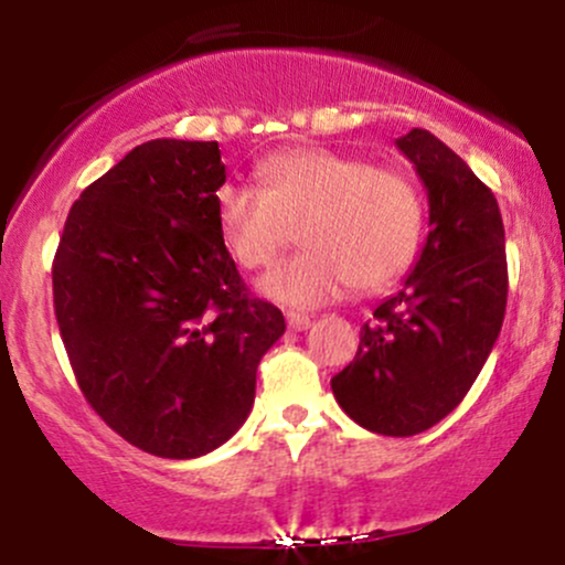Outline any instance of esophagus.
<instances>
[{"label":"esophagus","instance_id":"1","mask_svg":"<svg viewBox=\"0 0 565 565\" xmlns=\"http://www.w3.org/2000/svg\"><path fill=\"white\" fill-rule=\"evenodd\" d=\"M287 327L291 329V332H302V329L310 327V316L308 313H297V310H289Z\"/></svg>","mask_w":565,"mask_h":565}]
</instances>
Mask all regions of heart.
Segmentation results:
<instances>
[{"instance_id": "1", "label": "heart", "mask_w": 565, "mask_h": 565, "mask_svg": "<svg viewBox=\"0 0 565 565\" xmlns=\"http://www.w3.org/2000/svg\"><path fill=\"white\" fill-rule=\"evenodd\" d=\"M260 191L225 185L217 231L244 270L268 268L291 244L305 249L260 278V291L291 308H316L387 287L419 249L425 206L412 178L327 148H295L263 161Z\"/></svg>"}]
</instances>
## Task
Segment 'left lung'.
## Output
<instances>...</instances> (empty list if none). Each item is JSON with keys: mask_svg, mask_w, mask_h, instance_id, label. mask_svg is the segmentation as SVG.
<instances>
[{"mask_svg": "<svg viewBox=\"0 0 565 565\" xmlns=\"http://www.w3.org/2000/svg\"><path fill=\"white\" fill-rule=\"evenodd\" d=\"M395 146L427 188L430 233L332 393L353 423L404 438L440 423L481 374L504 321L508 257L494 193L446 142L412 129Z\"/></svg>", "mask_w": 565, "mask_h": 565, "instance_id": "8db88e82", "label": "left lung"}]
</instances>
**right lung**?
I'll list each match as a JSON object with an SVG mask.
<instances>
[{"label": "right lung", "instance_id": "right-lung-1", "mask_svg": "<svg viewBox=\"0 0 565 565\" xmlns=\"http://www.w3.org/2000/svg\"><path fill=\"white\" fill-rule=\"evenodd\" d=\"M215 140H148L71 206L53 300L87 404L164 459L225 444L255 404L281 310L246 291L217 231Z\"/></svg>", "mask_w": 565, "mask_h": 565}]
</instances>
